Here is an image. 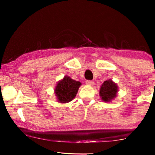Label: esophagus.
<instances>
[{
  "label": "esophagus",
  "instance_id": "34e87169",
  "mask_svg": "<svg viewBox=\"0 0 155 155\" xmlns=\"http://www.w3.org/2000/svg\"><path fill=\"white\" fill-rule=\"evenodd\" d=\"M93 83H94V82L92 80H87L86 81V84H89V85H92Z\"/></svg>",
  "mask_w": 155,
  "mask_h": 155
}]
</instances>
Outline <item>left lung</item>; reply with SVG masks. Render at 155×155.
I'll list each match as a JSON object with an SVG mask.
<instances>
[{
    "mask_svg": "<svg viewBox=\"0 0 155 155\" xmlns=\"http://www.w3.org/2000/svg\"><path fill=\"white\" fill-rule=\"evenodd\" d=\"M118 92V87L111 80H106L101 86L99 94L101 99L105 102L110 101L116 97Z\"/></svg>",
    "mask_w": 155,
    "mask_h": 155,
    "instance_id": "obj_1",
    "label": "left lung"
}]
</instances>
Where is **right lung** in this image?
<instances>
[{
	"mask_svg": "<svg viewBox=\"0 0 155 155\" xmlns=\"http://www.w3.org/2000/svg\"><path fill=\"white\" fill-rule=\"evenodd\" d=\"M81 83L65 76L64 78L58 82L55 89V93L61 103H67L73 100L77 94L78 89Z\"/></svg>",
	"mask_w": 155,
	"mask_h": 155,
	"instance_id": "right-lung-1",
	"label": "right lung"
}]
</instances>
